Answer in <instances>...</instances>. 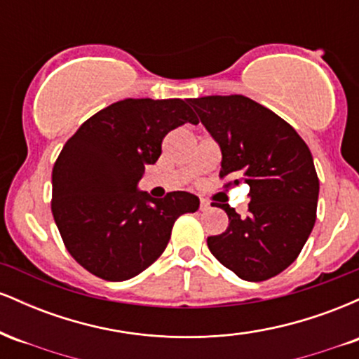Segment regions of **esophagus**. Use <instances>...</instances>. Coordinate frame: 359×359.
Segmentation results:
<instances>
[{
    "instance_id": "obj_1",
    "label": "esophagus",
    "mask_w": 359,
    "mask_h": 359,
    "mask_svg": "<svg viewBox=\"0 0 359 359\" xmlns=\"http://www.w3.org/2000/svg\"><path fill=\"white\" fill-rule=\"evenodd\" d=\"M199 209H201V211H208V209H211V204H209V201L208 199H201Z\"/></svg>"
}]
</instances>
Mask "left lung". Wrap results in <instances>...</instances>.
I'll use <instances>...</instances> for the list:
<instances>
[{
	"mask_svg": "<svg viewBox=\"0 0 359 359\" xmlns=\"http://www.w3.org/2000/svg\"><path fill=\"white\" fill-rule=\"evenodd\" d=\"M189 104L219 143V177H236L224 187L250 185L246 216L219 205L229 224L208 238L209 250L243 280L275 277L295 262L314 228L319 179L311 150L285 119L250 97L204 96Z\"/></svg>",
	"mask_w": 359,
	"mask_h": 359,
	"instance_id": "1",
	"label": "left lung"
}]
</instances>
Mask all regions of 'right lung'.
<instances>
[{
    "label": "right lung",
    "instance_id": "add662e5",
    "mask_svg": "<svg viewBox=\"0 0 359 359\" xmlns=\"http://www.w3.org/2000/svg\"><path fill=\"white\" fill-rule=\"evenodd\" d=\"M197 125L182 100H123L97 111L67 140L52 170V214L65 248L86 270L123 282L155 262L177 217L199 199L175 191L155 199L137 189L168 131Z\"/></svg>",
    "mask_w": 359,
    "mask_h": 359
}]
</instances>
